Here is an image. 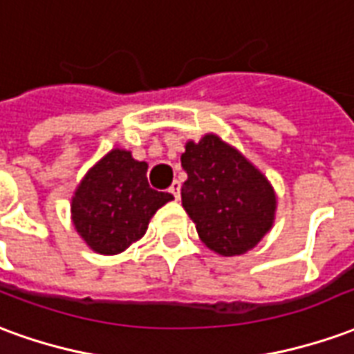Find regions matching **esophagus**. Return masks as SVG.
I'll return each instance as SVG.
<instances>
[{"label":"esophagus","mask_w":354,"mask_h":354,"mask_svg":"<svg viewBox=\"0 0 354 354\" xmlns=\"http://www.w3.org/2000/svg\"><path fill=\"white\" fill-rule=\"evenodd\" d=\"M169 193L176 201L180 199V182H178V180H174V182H172V185H170V187H169Z\"/></svg>","instance_id":"34e87169"}]
</instances>
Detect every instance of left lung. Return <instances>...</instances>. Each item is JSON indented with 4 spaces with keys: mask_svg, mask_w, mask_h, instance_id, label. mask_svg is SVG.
Here are the masks:
<instances>
[{
    "mask_svg": "<svg viewBox=\"0 0 354 354\" xmlns=\"http://www.w3.org/2000/svg\"><path fill=\"white\" fill-rule=\"evenodd\" d=\"M182 167L187 172L182 207L210 250L220 256H241L273 227V185L220 136L205 134L199 142L189 140Z\"/></svg>",
    "mask_w": 354,
    "mask_h": 354,
    "instance_id": "1",
    "label": "left lung"
}]
</instances>
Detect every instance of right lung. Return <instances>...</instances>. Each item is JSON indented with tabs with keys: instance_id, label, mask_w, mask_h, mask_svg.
Returning a JSON list of instances; mask_svg holds the SVG:
<instances>
[{
	"instance_id": "add662e5",
	"label": "right lung",
	"mask_w": 354,
	"mask_h": 354,
	"mask_svg": "<svg viewBox=\"0 0 354 354\" xmlns=\"http://www.w3.org/2000/svg\"><path fill=\"white\" fill-rule=\"evenodd\" d=\"M147 162L111 149L88 170L72 197V220L94 252L113 256L144 237L151 216L174 197L147 184Z\"/></svg>"
}]
</instances>
